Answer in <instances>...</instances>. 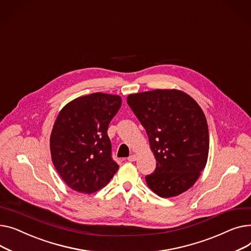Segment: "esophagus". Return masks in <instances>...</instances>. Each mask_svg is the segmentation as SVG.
<instances>
[{
    "label": "esophagus",
    "mask_w": 251,
    "mask_h": 251,
    "mask_svg": "<svg viewBox=\"0 0 251 251\" xmlns=\"http://www.w3.org/2000/svg\"><path fill=\"white\" fill-rule=\"evenodd\" d=\"M136 159H137V156L132 154V155H130V156L127 158V161H128V162H134V161H136Z\"/></svg>",
    "instance_id": "34e87169"
}]
</instances>
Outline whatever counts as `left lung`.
I'll list each match as a JSON object with an SVG mask.
<instances>
[{
	"label": "left lung",
	"mask_w": 251,
	"mask_h": 251,
	"mask_svg": "<svg viewBox=\"0 0 251 251\" xmlns=\"http://www.w3.org/2000/svg\"><path fill=\"white\" fill-rule=\"evenodd\" d=\"M127 104L148 135L156 168L146 175L161 198L182 194L207 164L209 129L198 103L178 90H153L127 96Z\"/></svg>",
	"instance_id": "8db88e82"
}]
</instances>
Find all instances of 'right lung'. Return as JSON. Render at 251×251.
<instances>
[{
  "label": "right lung",
  "mask_w": 251,
  "mask_h": 251,
  "mask_svg": "<svg viewBox=\"0 0 251 251\" xmlns=\"http://www.w3.org/2000/svg\"><path fill=\"white\" fill-rule=\"evenodd\" d=\"M121 105L120 96L97 92L73 100L56 117L50 135L52 163L78 193H95L119 169L107 129Z\"/></svg>",
  "instance_id": "add662e5"
}]
</instances>
